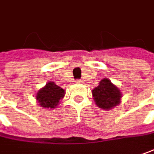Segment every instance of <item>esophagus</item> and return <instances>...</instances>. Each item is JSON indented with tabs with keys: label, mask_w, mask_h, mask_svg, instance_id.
Segmentation results:
<instances>
[{
	"label": "esophagus",
	"mask_w": 154,
	"mask_h": 154,
	"mask_svg": "<svg viewBox=\"0 0 154 154\" xmlns=\"http://www.w3.org/2000/svg\"><path fill=\"white\" fill-rule=\"evenodd\" d=\"M82 82H83L82 80H80V79H78V80H76V81H75V83H76V84H81Z\"/></svg>",
	"instance_id": "obj_1"
}]
</instances>
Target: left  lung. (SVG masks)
<instances>
[{
	"label": "left lung",
	"instance_id": "obj_1",
	"mask_svg": "<svg viewBox=\"0 0 154 154\" xmlns=\"http://www.w3.org/2000/svg\"><path fill=\"white\" fill-rule=\"evenodd\" d=\"M92 94L97 106L103 109H111L120 102L121 94L119 88L112 84L108 79H103L100 81Z\"/></svg>",
	"mask_w": 154,
	"mask_h": 154
}]
</instances>
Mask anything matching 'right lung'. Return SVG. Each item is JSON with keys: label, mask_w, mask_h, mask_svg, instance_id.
I'll list each match as a JSON object with an SVG mask.
<instances>
[{"label": "right lung", "mask_w": 154, "mask_h": 154, "mask_svg": "<svg viewBox=\"0 0 154 154\" xmlns=\"http://www.w3.org/2000/svg\"><path fill=\"white\" fill-rule=\"evenodd\" d=\"M64 90L54 82L48 83L36 94V100L41 106L45 108H55L60 100L64 97Z\"/></svg>", "instance_id": "1"}]
</instances>
